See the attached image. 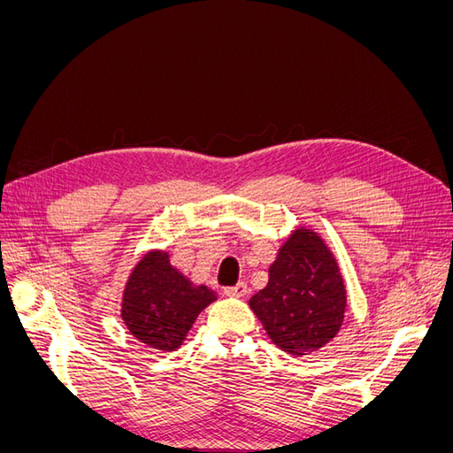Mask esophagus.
<instances>
[{"label":"esophagus","instance_id":"1","mask_svg":"<svg viewBox=\"0 0 453 453\" xmlns=\"http://www.w3.org/2000/svg\"><path fill=\"white\" fill-rule=\"evenodd\" d=\"M225 295L232 296V298H242V296L248 295V285L240 281V283L232 285V287H225Z\"/></svg>","mask_w":453,"mask_h":453}]
</instances>
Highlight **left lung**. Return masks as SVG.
<instances>
[{
    "instance_id": "obj_1",
    "label": "left lung",
    "mask_w": 453,
    "mask_h": 453,
    "mask_svg": "<svg viewBox=\"0 0 453 453\" xmlns=\"http://www.w3.org/2000/svg\"><path fill=\"white\" fill-rule=\"evenodd\" d=\"M250 308L281 351L303 357L326 346L342 328L348 308L346 281L326 242L296 226L268 268V285Z\"/></svg>"
}]
</instances>
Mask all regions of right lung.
I'll list each match as a JSON object with an SVG mask.
<instances>
[{"instance_id":"1","label":"right lung","mask_w":453,"mask_h":453,"mask_svg":"<svg viewBox=\"0 0 453 453\" xmlns=\"http://www.w3.org/2000/svg\"><path fill=\"white\" fill-rule=\"evenodd\" d=\"M217 293L196 285L170 263L164 250H149L132 268L122 291L120 318L128 333L158 351H175Z\"/></svg>"}]
</instances>
